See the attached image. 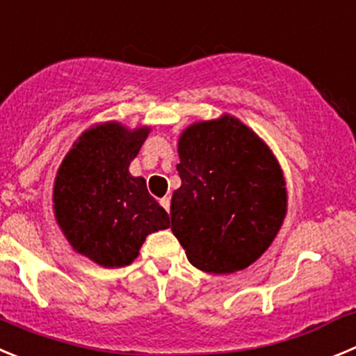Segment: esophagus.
<instances>
[{
	"instance_id": "1",
	"label": "esophagus",
	"mask_w": 356,
	"mask_h": 356,
	"mask_svg": "<svg viewBox=\"0 0 356 356\" xmlns=\"http://www.w3.org/2000/svg\"><path fill=\"white\" fill-rule=\"evenodd\" d=\"M161 204L164 207V210L169 213V208H171V197H168V195H165V197H162Z\"/></svg>"
}]
</instances>
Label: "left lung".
Segmentation results:
<instances>
[{
	"label": "left lung",
	"mask_w": 356,
	"mask_h": 356,
	"mask_svg": "<svg viewBox=\"0 0 356 356\" xmlns=\"http://www.w3.org/2000/svg\"><path fill=\"white\" fill-rule=\"evenodd\" d=\"M181 178L171 231L195 268L231 273L265 252L286 217L288 194L272 149L238 118L192 123L178 141Z\"/></svg>",
	"instance_id": "1"
}]
</instances>
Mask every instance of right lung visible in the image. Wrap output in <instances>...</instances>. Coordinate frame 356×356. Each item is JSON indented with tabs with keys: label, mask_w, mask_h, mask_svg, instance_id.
<instances>
[{
	"label": "right lung",
	"mask_w": 356,
	"mask_h": 356,
	"mask_svg": "<svg viewBox=\"0 0 356 356\" xmlns=\"http://www.w3.org/2000/svg\"><path fill=\"white\" fill-rule=\"evenodd\" d=\"M149 127L109 122L79 136L54 181V217L74 250L107 268L130 265L149 233L168 229L169 215L129 172Z\"/></svg>",
	"instance_id": "add662e5"
}]
</instances>
